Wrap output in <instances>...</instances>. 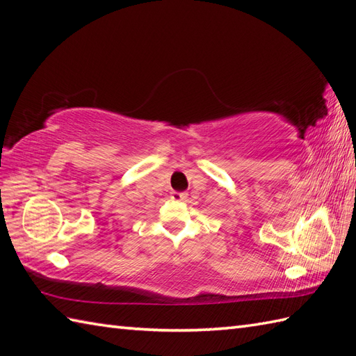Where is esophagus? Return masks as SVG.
Returning <instances> with one entry per match:
<instances>
[{"instance_id": "esophagus-1", "label": "esophagus", "mask_w": 356, "mask_h": 356, "mask_svg": "<svg viewBox=\"0 0 356 356\" xmlns=\"http://www.w3.org/2000/svg\"><path fill=\"white\" fill-rule=\"evenodd\" d=\"M186 195H188L186 193H177V191L171 193V198H172V200H176V202H184Z\"/></svg>"}]
</instances>
